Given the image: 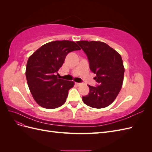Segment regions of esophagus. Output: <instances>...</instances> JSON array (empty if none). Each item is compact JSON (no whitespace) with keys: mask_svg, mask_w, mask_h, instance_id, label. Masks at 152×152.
Instances as JSON below:
<instances>
[{"mask_svg":"<svg viewBox=\"0 0 152 152\" xmlns=\"http://www.w3.org/2000/svg\"><path fill=\"white\" fill-rule=\"evenodd\" d=\"M75 84H76L77 86H81L82 84V83H79V82H75Z\"/></svg>","mask_w":152,"mask_h":152,"instance_id":"34e87169","label":"esophagus"}]
</instances>
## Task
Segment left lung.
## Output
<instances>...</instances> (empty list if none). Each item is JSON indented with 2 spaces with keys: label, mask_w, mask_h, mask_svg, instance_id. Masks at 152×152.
<instances>
[{
  "label": "left lung",
  "mask_w": 152,
  "mask_h": 152,
  "mask_svg": "<svg viewBox=\"0 0 152 152\" xmlns=\"http://www.w3.org/2000/svg\"><path fill=\"white\" fill-rule=\"evenodd\" d=\"M77 43L86 54L91 70L96 75L94 79L99 84L88 85L89 93L82 97V101L92 108L107 107L114 102L122 86L125 69L121 54L99 41L80 40Z\"/></svg>",
  "instance_id": "8db88e82"
}]
</instances>
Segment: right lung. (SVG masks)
<instances>
[{"mask_svg":"<svg viewBox=\"0 0 152 152\" xmlns=\"http://www.w3.org/2000/svg\"><path fill=\"white\" fill-rule=\"evenodd\" d=\"M80 49L73 41L55 40L42 45L29 57L25 72L27 84L40 107L54 109L65 103L74 82L59 79L58 72L68 53Z\"/></svg>","mask_w":152,"mask_h":152,"instance_id":"right-lung-1","label":"right lung"}]
</instances>
